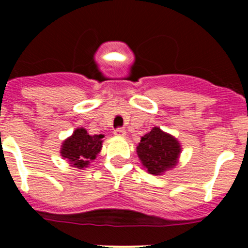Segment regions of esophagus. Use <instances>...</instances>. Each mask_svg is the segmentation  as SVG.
I'll return each mask as SVG.
<instances>
[{
  "instance_id": "obj_1",
  "label": "esophagus",
  "mask_w": 248,
  "mask_h": 248,
  "mask_svg": "<svg viewBox=\"0 0 248 248\" xmlns=\"http://www.w3.org/2000/svg\"><path fill=\"white\" fill-rule=\"evenodd\" d=\"M126 133H127V132L124 131V128H117V129H115V131H114V134L116 137H126Z\"/></svg>"
}]
</instances>
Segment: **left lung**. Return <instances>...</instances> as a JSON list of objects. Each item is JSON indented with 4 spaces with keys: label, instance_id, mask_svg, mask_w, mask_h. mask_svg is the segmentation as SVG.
Listing matches in <instances>:
<instances>
[{
    "label": "left lung",
    "instance_id": "8db88e82",
    "mask_svg": "<svg viewBox=\"0 0 248 248\" xmlns=\"http://www.w3.org/2000/svg\"><path fill=\"white\" fill-rule=\"evenodd\" d=\"M182 147L171 134L154 127L137 146V154L142 167L152 175H162L179 163Z\"/></svg>",
    "mask_w": 248,
    "mask_h": 248
}]
</instances>
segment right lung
Segmentation results:
<instances>
[{
  "label": "right lung",
  "instance_id": "obj_1",
  "mask_svg": "<svg viewBox=\"0 0 248 248\" xmlns=\"http://www.w3.org/2000/svg\"><path fill=\"white\" fill-rule=\"evenodd\" d=\"M103 138V134L90 136L86 129L80 127L74 129L71 137L63 140L60 154L71 167L78 169L87 168L101 152Z\"/></svg>",
  "mask_w": 248,
  "mask_h": 248
}]
</instances>
